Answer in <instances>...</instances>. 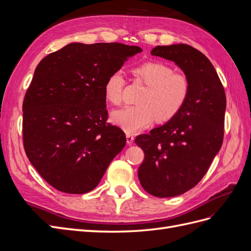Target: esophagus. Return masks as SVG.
Returning <instances> with one entry per match:
<instances>
[{"label":"esophagus","mask_w":251,"mask_h":251,"mask_svg":"<svg viewBox=\"0 0 251 251\" xmlns=\"http://www.w3.org/2000/svg\"><path fill=\"white\" fill-rule=\"evenodd\" d=\"M134 139H135L134 135H132L130 133H126V143L127 144H132L134 142Z\"/></svg>","instance_id":"esophagus-1"}]
</instances>
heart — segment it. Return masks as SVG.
Here are the masks:
<instances>
[{
    "mask_svg": "<svg viewBox=\"0 0 251 251\" xmlns=\"http://www.w3.org/2000/svg\"><path fill=\"white\" fill-rule=\"evenodd\" d=\"M136 79L140 80L146 90L138 98V105L126 107L112 113L111 120L124 131L138 133L150 126L157 119L159 123L169 121L184 107L191 90V83L183 73L161 62H147L132 70ZM125 79L120 72H114L103 86L104 97L112 104L123 101Z\"/></svg>",
    "mask_w": 251,
    "mask_h": 251,
    "instance_id": "b5f03b06",
    "label": "heart"
}]
</instances>
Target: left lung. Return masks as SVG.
<instances>
[{"instance_id":"1","label":"left lung","mask_w":251,"mask_h":251,"mask_svg":"<svg viewBox=\"0 0 251 251\" xmlns=\"http://www.w3.org/2000/svg\"><path fill=\"white\" fill-rule=\"evenodd\" d=\"M151 54L174 62L191 83L178 115L135 139L144 151L138 170L141 186L158 198H170L198 184L219 153L226 97L214 66L199 50L175 44L157 46Z\"/></svg>"}]
</instances>
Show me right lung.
<instances>
[{"label": "right lung", "instance_id": "add662e5", "mask_svg": "<svg viewBox=\"0 0 251 251\" xmlns=\"http://www.w3.org/2000/svg\"><path fill=\"white\" fill-rule=\"evenodd\" d=\"M140 52L119 43H71L37 65L23 102V140L30 163L57 191L91 192L125 148L123 130L105 124L103 86Z\"/></svg>", "mask_w": 251, "mask_h": 251}]
</instances>
